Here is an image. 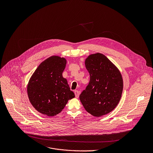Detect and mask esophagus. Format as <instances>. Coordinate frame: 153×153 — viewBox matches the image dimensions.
Listing matches in <instances>:
<instances>
[{
    "mask_svg": "<svg viewBox=\"0 0 153 153\" xmlns=\"http://www.w3.org/2000/svg\"><path fill=\"white\" fill-rule=\"evenodd\" d=\"M74 92H75V97H76V98H78V97H79V92L78 91L76 90V91H75Z\"/></svg>",
    "mask_w": 153,
    "mask_h": 153,
    "instance_id": "34e87169",
    "label": "esophagus"
}]
</instances>
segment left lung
<instances>
[{"label":"left lung","instance_id":"left-lung-1","mask_svg":"<svg viewBox=\"0 0 153 153\" xmlns=\"http://www.w3.org/2000/svg\"><path fill=\"white\" fill-rule=\"evenodd\" d=\"M89 82L79 95L84 108L94 117L107 114L119 103L123 80L118 69L103 54L89 55L85 61Z\"/></svg>","mask_w":153,"mask_h":153}]
</instances>
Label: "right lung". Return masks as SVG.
<instances>
[{"mask_svg":"<svg viewBox=\"0 0 153 153\" xmlns=\"http://www.w3.org/2000/svg\"><path fill=\"white\" fill-rule=\"evenodd\" d=\"M66 60L52 56L43 61L30 77L27 92L32 106L40 113L53 117L60 113L69 100L75 97L62 76Z\"/></svg>","mask_w":153,"mask_h":153,"instance_id":"right-lung-1","label":"right lung"}]
</instances>
